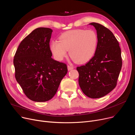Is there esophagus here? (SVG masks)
Here are the masks:
<instances>
[{"instance_id":"obj_1","label":"esophagus","mask_w":135,"mask_h":135,"mask_svg":"<svg viewBox=\"0 0 135 135\" xmlns=\"http://www.w3.org/2000/svg\"><path fill=\"white\" fill-rule=\"evenodd\" d=\"M73 69H74V68L73 66H70V65L68 66V70H69V71H70V70H71Z\"/></svg>"}]
</instances>
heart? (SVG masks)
<instances>
[{
    "mask_svg": "<svg viewBox=\"0 0 135 135\" xmlns=\"http://www.w3.org/2000/svg\"><path fill=\"white\" fill-rule=\"evenodd\" d=\"M98 44V36L93 30L77 29L68 31L53 41L50 50L57 60H62L69 50L70 57L76 63L85 64L94 56Z\"/></svg>",
    "mask_w": 135,
    "mask_h": 135,
    "instance_id": "heart-1",
    "label": "heart"
}]
</instances>
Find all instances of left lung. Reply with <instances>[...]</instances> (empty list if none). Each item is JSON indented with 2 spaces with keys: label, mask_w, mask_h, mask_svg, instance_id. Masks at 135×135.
<instances>
[{
  "label": "left lung",
  "mask_w": 135,
  "mask_h": 135,
  "mask_svg": "<svg viewBox=\"0 0 135 135\" xmlns=\"http://www.w3.org/2000/svg\"><path fill=\"white\" fill-rule=\"evenodd\" d=\"M89 25L97 31V50L91 60L76 69L83 93L91 98H99L116 87L122 67L121 49L117 38L109 30L98 23Z\"/></svg>",
  "instance_id": "1"
}]
</instances>
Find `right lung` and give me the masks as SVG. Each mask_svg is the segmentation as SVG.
<instances>
[{
    "instance_id": "right-lung-1",
    "label": "right lung",
    "mask_w": 135,
    "mask_h": 135,
    "mask_svg": "<svg viewBox=\"0 0 135 135\" xmlns=\"http://www.w3.org/2000/svg\"><path fill=\"white\" fill-rule=\"evenodd\" d=\"M52 32L46 27L34 30L21 41L14 56L16 80L25 95L35 102L52 99L68 73L65 64L52 58Z\"/></svg>"
}]
</instances>
